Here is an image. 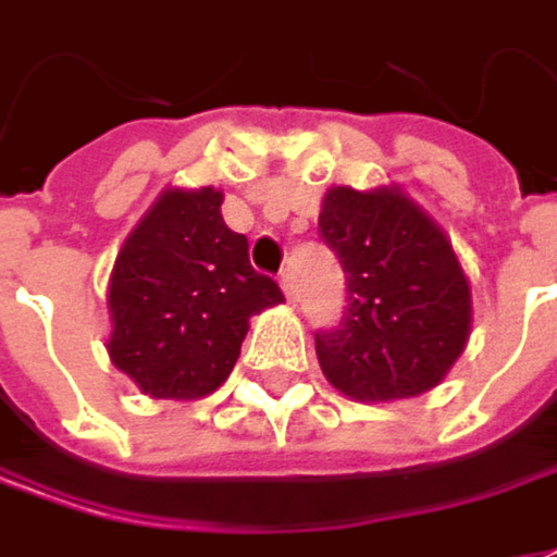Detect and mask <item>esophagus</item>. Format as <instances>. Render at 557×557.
Returning a JSON list of instances; mask_svg holds the SVG:
<instances>
[{
  "label": "esophagus",
  "mask_w": 557,
  "mask_h": 557,
  "mask_svg": "<svg viewBox=\"0 0 557 557\" xmlns=\"http://www.w3.org/2000/svg\"><path fill=\"white\" fill-rule=\"evenodd\" d=\"M280 286H283V296L289 305H296L298 301V289H296V277H293V271H283V277H280Z\"/></svg>",
  "instance_id": "esophagus-1"
}]
</instances>
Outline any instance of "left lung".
<instances>
[{"label": "left lung", "mask_w": 557, "mask_h": 557, "mask_svg": "<svg viewBox=\"0 0 557 557\" xmlns=\"http://www.w3.org/2000/svg\"><path fill=\"white\" fill-rule=\"evenodd\" d=\"M317 224L348 280L342 326L314 338L326 382L360 404L432 392L471 336V283L444 227L397 184L330 187Z\"/></svg>", "instance_id": "obj_1"}]
</instances>
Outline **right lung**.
Here are the masks:
<instances>
[{
    "instance_id": "obj_1",
    "label": "right lung",
    "mask_w": 557,
    "mask_h": 557,
    "mask_svg": "<svg viewBox=\"0 0 557 557\" xmlns=\"http://www.w3.org/2000/svg\"><path fill=\"white\" fill-rule=\"evenodd\" d=\"M215 187H165L116 252L110 363L153 400H200L231 375L249 317L283 301L221 219Z\"/></svg>"
}]
</instances>
